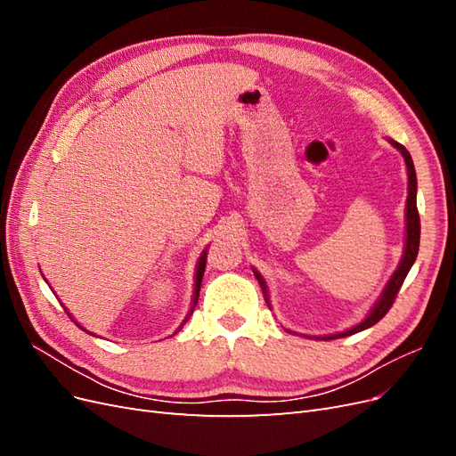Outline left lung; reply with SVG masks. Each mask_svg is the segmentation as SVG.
<instances>
[{
  "instance_id": "left-lung-1",
  "label": "left lung",
  "mask_w": 456,
  "mask_h": 456,
  "mask_svg": "<svg viewBox=\"0 0 456 456\" xmlns=\"http://www.w3.org/2000/svg\"><path fill=\"white\" fill-rule=\"evenodd\" d=\"M394 148H397L399 151H402V156L405 159V165H407V176H409V184H407V190H409V196H407V209H405V249H403V256H402V262H399L397 270L394 272V275L390 278V281L386 283L384 291L380 295V298L375 302V306L370 308V312L367 314L365 320L362 323L354 325L352 329H346L342 330V333H337V335H329V337H322V340H333V338H342V337H350V335H355L360 333V330H365L369 327H372L375 323H379L382 317L388 314V310L392 308L394 300L399 293V289H402L407 273L411 270V266L415 265L417 260V255H419V245H420V218H419V209H417V173H415V165H412V159H411V154L407 151V148L403 144H399L395 141H390ZM256 280L260 283V289H262V295H265V300L266 305L270 308V295H268V287H266V281L262 280V275L253 270Z\"/></svg>"
}]
</instances>
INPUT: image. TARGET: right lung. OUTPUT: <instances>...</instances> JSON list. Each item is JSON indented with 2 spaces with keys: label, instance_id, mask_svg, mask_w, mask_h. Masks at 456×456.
<instances>
[{
  "label": "right lung",
  "instance_id": "obj_1",
  "mask_svg": "<svg viewBox=\"0 0 456 456\" xmlns=\"http://www.w3.org/2000/svg\"><path fill=\"white\" fill-rule=\"evenodd\" d=\"M205 262H207V249L201 253V256H200V260H198V268H196V287H194V300H191V308H190V312H188V315H186V320L184 322H188V317L191 315V312H194V308H196V305H198V298H200V287H201V278H203V272H205ZM70 315V314H68ZM76 325H79V323H76ZM81 327V325H79ZM84 329V327H81Z\"/></svg>",
  "mask_w": 456,
  "mask_h": 456
}]
</instances>
